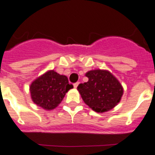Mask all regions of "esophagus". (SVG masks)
<instances>
[{
	"label": "esophagus",
	"instance_id": "esophagus-1",
	"mask_svg": "<svg viewBox=\"0 0 155 155\" xmlns=\"http://www.w3.org/2000/svg\"><path fill=\"white\" fill-rule=\"evenodd\" d=\"M79 84H80L79 82H77V83H75V84H74V87H75V88H76V87H78V85H79Z\"/></svg>",
	"mask_w": 155,
	"mask_h": 155
}]
</instances>
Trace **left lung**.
<instances>
[{
	"mask_svg": "<svg viewBox=\"0 0 155 155\" xmlns=\"http://www.w3.org/2000/svg\"><path fill=\"white\" fill-rule=\"evenodd\" d=\"M87 83L79 84L77 90L85 104L96 112H105L120 102L123 88L119 80L107 70L87 71Z\"/></svg>",
	"mask_w": 155,
	"mask_h": 155,
	"instance_id": "8db88e82",
	"label": "left lung"
}]
</instances>
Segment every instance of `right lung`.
I'll use <instances>...</instances> for the list:
<instances>
[{
  "mask_svg": "<svg viewBox=\"0 0 155 155\" xmlns=\"http://www.w3.org/2000/svg\"><path fill=\"white\" fill-rule=\"evenodd\" d=\"M71 88L73 85L69 84L67 76L51 70L32 82L30 93L34 104L45 110H52Z\"/></svg>",
  "mask_w": 155,
  "mask_h": 155,
  "instance_id": "obj_1",
  "label": "right lung"
}]
</instances>
